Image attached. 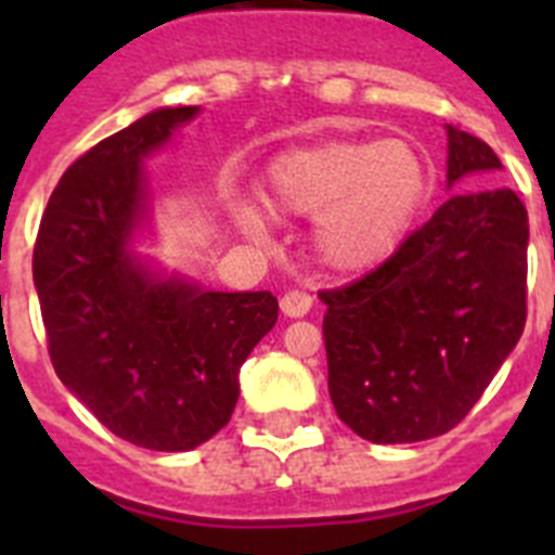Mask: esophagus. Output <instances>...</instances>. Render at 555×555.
I'll use <instances>...</instances> for the list:
<instances>
[{"label":"esophagus","mask_w":555,"mask_h":555,"mask_svg":"<svg viewBox=\"0 0 555 555\" xmlns=\"http://www.w3.org/2000/svg\"><path fill=\"white\" fill-rule=\"evenodd\" d=\"M311 306H313V297L308 292H300V288H288V292L281 297V311L286 313V317H292V320L306 317V313L311 311Z\"/></svg>","instance_id":"esophagus-1"}]
</instances>
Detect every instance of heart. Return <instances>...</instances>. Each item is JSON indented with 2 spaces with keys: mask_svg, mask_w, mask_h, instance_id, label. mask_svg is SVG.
I'll list each match as a JSON object with an SVG mask.
<instances>
[{
  "mask_svg": "<svg viewBox=\"0 0 555 555\" xmlns=\"http://www.w3.org/2000/svg\"><path fill=\"white\" fill-rule=\"evenodd\" d=\"M428 191V158L409 139L297 146L272 158L263 180V199L274 214L317 217V253L341 272L386 261L403 244ZM233 217L249 235L267 228L249 203H235Z\"/></svg>",
  "mask_w": 555,
  "mask_h": 555,
  "instance_id": "obj_1",
  "label": "heart"
}]
</instances>
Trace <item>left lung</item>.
I'll use <instances>...</instances> for the list:
<instances>
[{
  "instance_id": "obj_1",
  "label": "left lung",
  "mask_w": 555,
  "mask_h": 555,
  "mask_svg": "<svg viewBox=\"0 0 555 555\" xmlns=\"http://www.w3.org/2000/svg\"><path fill=\"white\" fill-rule=\"evenodd\" d=\"M498 169L492 146L448 125V189ZM526 278V205L489 189L450 194L389 261L320 292L338 420L375 444L455 428L522 336Z\"/></svg>"
}]
</instances>
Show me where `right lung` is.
I'll return each mask as SVG.
<instances>
[{
  "mask_svg": "<svg viewBox=\"0 0 555 555\" xmlns=\"http://www.w3.org/2000/svg\"><path fill=\"white\" fill-rule=\"evenodd\" d=\"M197 113L158 107L91 146L63 171L33 249L63 386L125 442L164 453L230 423L238 370L278 322L269 292H205L132 249L150 219L144 158Z\"/></svg>",
  "mask_w": 555,
  "mask_h": 555,
  "instance_id": "right-lung-1",
  "label": "right lung"
}]
</instances>
